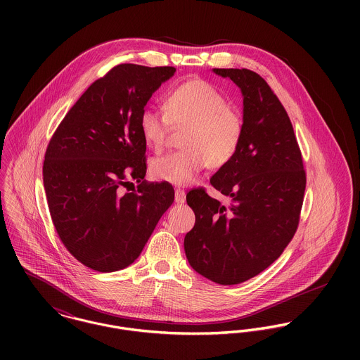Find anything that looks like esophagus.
I'll return each mask as SVG.
<instances>
[{"label": "esophagus", "mask_w": 360, "mask_h": 360, "mask_svg": "<svg viewBox=\"0 0 360 360\" xmlns=\"http://www.w3.org/2000/svg\"><path fill=\"white\" fill-rule=\"evenodd\" d=\"M174 201H176L177 204H184V202H186V191L177 188V190L174 191Z\"/></svg>", "instance_id": "34e87169"}]
</instances>
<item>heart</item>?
I'll list each match as a JSON object with an SVG mask.
<instances>
[{
  "mask_svg": "<svg viewBox=\"0 0 360 360\" xmlns=\"http://www.w3.org/2000/svg\"><path fill=\"white\" fill-rule=\"evenodd\" d=\"M139 126L148 147L160 151L173 127L183 129L184 150L155 158L153 177L174 186H188L205 169L221 167L236 155L244 131L241 115L227 98L204 80H190L166 98L165 109L147 106Z\"/></svg>",
  "mask_w": 360,
  "mask_h": 360,
  "instance_id": "1",
  "label": "heart"
}]
</instances>
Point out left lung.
Instances as JSON below:
<instances>
[{"label":"left lung","mask_w":360,"mask_h":360,"mask_svg":"<svg viewBox=\"0 0 360 360\" xmlns=\"http://www.w3.org/2000/svg\"><path fill=\"white\" fill-rule=\"evenodd\" d=\"M213 72L240 87L244 131L236 155L210 177L230 204L221 205L204 188L187 194L195 224L184 251L197 273L233 285L267 269L292 240L307 173L291 120L264 79L250 69Z\"/></svg>","instance_id":"1"}]
</instances>
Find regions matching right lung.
Here are the masks:
<instances>
[{"label":"right lung","instance_id":"add662e5","mask_svg":"<svg viewBox=\"0 0 360 360\" xmlns=\"http://www.w3.org/2000/svg\"><path fill=\"white\" fill-rule=\"evenodd\" d=\"M174 72L134 63L112 68L50 140L43 180L52 223L66 250L93 270L131 264L174 201L169 183L144 180L147 143L139 126L141 110ZM133 179L137 191L128 188Z\"/></svg>","mask_w":360,"mask_h":360}]
</instances>
